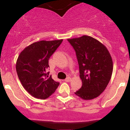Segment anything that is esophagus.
I'll list each match as a JSON object with an SVG mask.
<instances>
[{
	"mask_svg": "<svg viewBox=\"0 0 130 130\" xmlns=\"http://www.w3.org/2000/svg\"><path fill=\"white\" fill-rule=\"evenodd\" d=\"M70 80H71V77H67L66 79H65V82H70Z\"/></svg>",
	"mask_w": 130,
	"mask_h": 130,
	"instance_id": "1",
	"label": "esophagus"
}]
</instances>
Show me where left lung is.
Instances as JSON below:
<instances>
[{
	"label": "left lung",
	"mask_w": 130,
	"mask_h": 130,
	"mask_svg": "<svg viewBox=\"0 0 130 130\" xmlns=\"http://www.w3.org/2000/svg\"><path fill=\"white\" fill-rule=\"evenodd\" d=\"M68 41L76 52L83 83L74 93L84 100L96 98L105 90L112 73L109 52L102 43L90 36L83 35Z\"/></svg>",
	"instance_id": "left-lung-1"
}]
</instances>
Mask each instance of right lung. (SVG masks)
Here are the masks:
<instances>
[{
    "label": "right lung",
    "mask_w": 130,
    "mask_h": 130,
    "mask_svg": "<svg viewBox=\"0 0 130 130\" xmlns=\"http://www.w3.org/2000/svg\"><path fill=\"white\" fill-rule=\"evenodd\" d=\"M63 40L40 41L26 47L17 59L16 69L19 79L26 90L34 97L46 99L59 86L47 72L49 59Z\"/></svg>",
    "instance_id": "obj_1"
}]
</instances>
